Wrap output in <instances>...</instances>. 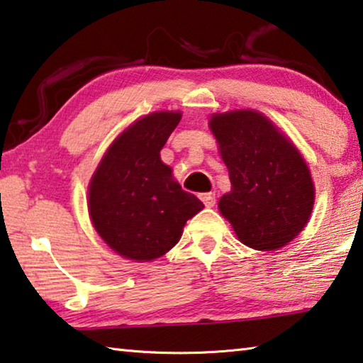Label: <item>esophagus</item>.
Returning a JSON list of instances; mask_svg holds the SVG:
<instances>
[{
  "mask_svg": "<svg viewBox=\"0 0 363 363\" xmlns=\"http://www.w3.org/2000/svg\"><path fill=\"white\" fill-rule=\"evenodd\" d=\"M201 199L204 202L206 207H213L215 206V194L213 193H204L201 194Z\"/></svg>",
  "mask_w": 363,
  "mask_h": 363,
  "instance_id": "obj_1",
  "label": "esophagus"
}]
</instances>
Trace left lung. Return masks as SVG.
<instances>
[{"instance_id":"1","label":"left lung","mask_w":363,"mask_h":363,"mask_svg":"<svg viewBox=\"0 0 363 363\" xmlns=\"http://www.w3.org/2000/svg\"><path fill=\"white\" fill-rule=\"evenodd\" d=\"M208 125L231 180V191L218 202L220 213L250 249L287 245L306 226L315 196L300 151L253 110L212 114Z\"/></svg>"}]
</instances>
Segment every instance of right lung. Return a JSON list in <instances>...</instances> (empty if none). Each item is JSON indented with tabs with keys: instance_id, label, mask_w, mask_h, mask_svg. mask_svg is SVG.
<instances>
[{
	"instance_id": "obj_1",
	"label": "right lung",
	"mask_w": 363,
	"mask_h": 363,
	"mask_svg": "<svg viewBox=\"0 0 363 363\" xmlns=\"http://www.w3.org/2000/svg\"><path fill=\"white\" fill-rule=\"evenodd\" d=\"M180 119V111H156L135 121L111 143L89 183L92 225L121 257H162L180 240L186 221L204 208L182 189L159 155Z\"/></svg>"
}]
</instances>
